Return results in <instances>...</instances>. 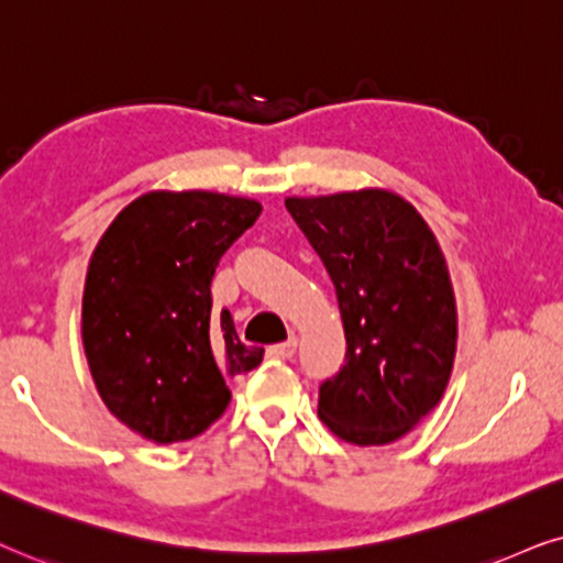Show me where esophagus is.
Listing matches in <instances>:
<instances>
[{"label": "esophagus", "mask_w": 563, "mask_h": 563, "mask_svg": "<svg viewBox=\"0 0 563 563\" xmlns=\"http://www.w3.org/2000/svg\"><path fill=\"white\" fill-rule=\"evenodd\" d=\"M296 347H298L296 336H288L286 342L269 344V347H267V357H269V360H290V357L296 355Z\"/></svg>", "instance_id": "obj_1"}]
</instances>
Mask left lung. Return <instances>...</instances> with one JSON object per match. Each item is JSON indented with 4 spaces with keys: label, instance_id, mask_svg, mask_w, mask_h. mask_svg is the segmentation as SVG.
I'll return each mask as SVG.
<instances>
[{
    "label": "left lung",
    "instance_id": "1",
    "mask_svg": "<svg viewBox=\"0 0 563 563\" xmlns=\"http://www.w3.org/2000/svg\"><path fill=\"white\" fill-rule=\"evenodd\" d=\"M332 277L344 365L319 386V417L355 445H386L443 399L455 298L443 252L415 208L386 190L288 198Z\"/></svg>",
    "mask_w": 563,
    "mask_h": 563
}]
</instances>
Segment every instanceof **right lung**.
I'll return each instance as SVG.
<instances>
[{
    "mask_svg": "<svg viewBox=\"0 0 563 563\" xmlns=\"http://www.w3.org/2000/svg\"><path fill=\"white\" fill-rule=\"evenodd\" d=\"M262 206L219 192H148L118 213L89 260L81 340L104 407L167 445L206 432L229 407L227 378L262 347L213 317L211 280Z\"/></svg>",
    "mask_w": 563,
    "mask_h": 563,
    "instance_id": "1",
    "label": "right lung"
}]
</instances>
